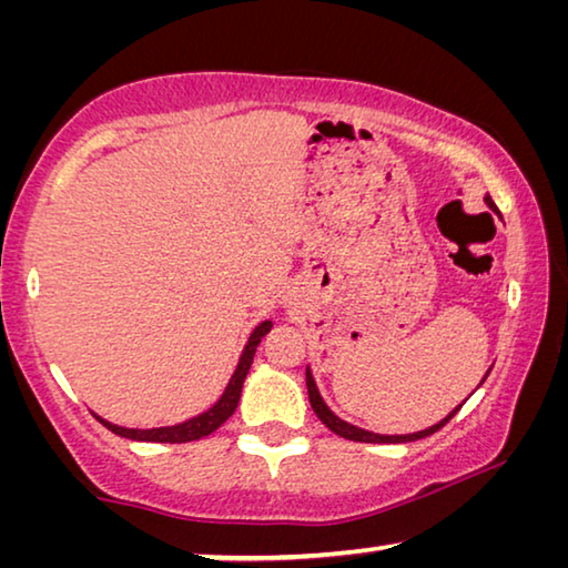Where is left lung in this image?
<instances>
[{
	"label": "left lung",
	"instance_id": "left-lung-1",
	"mask_svg": "<svg viewBox=\"0 0 568 568\" xmlns=\"http://www.w3.org/2000/svg\"><path fill=\"white\" fill-rule=\"evenodd\" d=\"M486 205L494 210V213H498L496 210V205H494V200L486 195ZM488 373H491V368H488ZM486 373V376H488ZM486 376H484V381H486ZM480 381V383H484ZM478 383V386H480ZM305 386H307V398H311V406H313V410H315V416H318L325 426H328L335 436H341V438H348V440H358V444H408V440H418V438H426V436H430V434H436L438 428H444L446 423L456 416L458 413V408L456 410H450L448 416L444 418V420H438L436 426H430V428H426V430H418V434H408V436H381V434H371V430H363V428H358V426H351V423H345L343 418H338L335 416V413L325 406V400L321 398V393H318V386H315V381H313V373H311V368H305Z\"/></svg>",
	"mask_w": 568,
	"mask_h": 568
}]
</instances>
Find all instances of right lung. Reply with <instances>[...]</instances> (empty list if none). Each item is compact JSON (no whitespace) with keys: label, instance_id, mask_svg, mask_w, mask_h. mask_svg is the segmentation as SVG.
Returning a JSON list of instances; mask_svg holds the SVG:
<instances>
[{"label":"right lung","instance_id":"right-lung-1","mask_svg":"<svg viewBox=\"0 0 568 568\" xmlns=\"http://www.w3.org/2000/svg\"><path fill=\"white\" fill-rule=\"evenodd\" d=\"M273 323L265 321L257 325V328L253 331V335H250V341L245 345L243 355H240V363L237 368L233 373V378H230L227 388L223 396H220V400L215 403L213 408L200 413V416L190 418L185 423H178V426H165V428H148V430H140V428H122V426H114V423L104 420L100 416L98 418L104 428H110L112 434H118L122 438H132V440H150V444H190V440H200L213 434V430H217L223 423L233 416L235 408H237V400H240V393H243V383H245V376L250 371V365H253V358H255V351L257 345H261V341L265 338L267 333H271Z\"/></svg>","mask_w":568,"mask_h":568}]
</instances>
